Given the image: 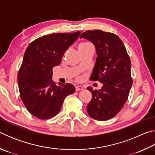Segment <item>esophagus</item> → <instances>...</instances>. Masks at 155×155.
<instances>
[{"label": "esophagus", "mask_w": 155, "mask_h": 155, "mask_svg": "<svg viewBox=\"0 0 155 155\" xmlns=\"http://www.w3.org/2000/svg\"><path fill=\"white\" fill-rule=\"evenodd\" d=\"M75 90H76V91H81V90H83V87H81V86L77 85L75 87Z\"/></svg>", "instance_id": "obj_1"}]
</instances>
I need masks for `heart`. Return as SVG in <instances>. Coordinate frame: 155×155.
<instances>
[{"mask_svg": "<svg viewBox=\"0 0 155 155\" xmlns=\"http://www.w3.org/2000/svg\"><path fill=\"white\" fill-rule=\"evenodd\" d=\"M94 48L93 45L90 42H87V41H83V42H81L79 44V45L78 46V49L80 53L82 54L83 52L88 51L90 49Z\"/></svg>", "mask_w": 155, "mask_h": 155, "instance_id": "1", "label": "heart"}]
</instances>
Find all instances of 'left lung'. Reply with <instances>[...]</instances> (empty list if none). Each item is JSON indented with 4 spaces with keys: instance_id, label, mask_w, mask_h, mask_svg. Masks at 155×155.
I'll use <instances>...</instances> for the list:
<instances>
[{
    "instance_id": "8db88e82",
    "label": "left lung",
    "mask_w": 155,
    "mask_h": 155,
    "mask_svg": "<svg viewBox=\"0 0 155 155\" xmlns=\"http://www.w3.org/2000/svg\"><path fill=\"white\" fill-rule=\"evenodd\" d=\"M80 38L91 41L96 50L90 79L103 84L98 91L87 87L92 94L87 113L96 120H108L118 114L128 99L133 84L129 56L121 39L114 33L89 30L81 33Z\"/></svg>"
}]
</instances>
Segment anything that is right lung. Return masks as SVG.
I'll return each mask as SVG.
<instances>
[{"instance_id":"add662e5","label":"right lung","mask_w":155,"mask_h":155,"mask_svg":"<svg viewBox=\"0 0 155 155\" xmlns=\"http://www.w3.org/2000/svg\"><path fill=\"white\" fill-rule=\"evenodd\" d=\"M81 32L54 33L36 39L28 46L18 74L20 96L28 112L41 120L59 112L66 96L75 91L72 84L52 82V68L61 63Z\"/></svg>"}]
</instances>
